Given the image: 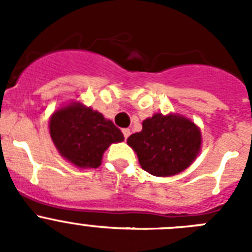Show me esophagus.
<instances>
[{
    "mask_svg": "<svg viewBox=\"0 0 252 252\" xmlns=\"http://www.w3.org/2000/svg\"><path fill=\"white\" fill-rule=\"evenodd\" d=\"M122 133H124V136H125V139H127L128 136H130V133H131V131L128 130V128H124V130H122Z\"/></svg>",
    "mask_w": 252,
    "mask_h": 252,
    "instance_id": "obj_1",
    "label": "esophagus"
}]
</instances>
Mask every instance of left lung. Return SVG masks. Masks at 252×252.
Listing matches in <instances>:
<instances>
[{"mask_svg": "<svg viewBox=\"0 0 252 252\" xmlns=\"http://www.w3.org/2000/svg\"><path fill=\"white\" fill-rule=\"evenodd\" d=\"M141 168L155 177H173L192 165L202 148L201 128L180 113H155L127 139Z\"/></svg>", "mask_w": 252, "mask_h": 252, "instance_id": "left-lung-1", "label": "left lung"}]
</instances>
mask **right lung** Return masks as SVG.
Segmentation results:
<instances>
[{"mask_svg": "<svg viewBox=\"0 0 252 252\" xmlns=\"http://www.w3.org/2000/svg\"><path fill=\"white\" fill-rule=\"evenodd\" d=\"M49 132L60 157L82 169L98 168L108 146L124 141L111 120L81 101L63 104L51 113Z\"/></svg>", "mask_w": 252, "mask_h": 252, "instance_id": "right-lung-1", "label": "right lung"}]
</instances>
